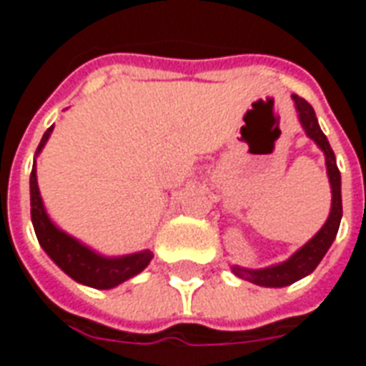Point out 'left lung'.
Returning a JSON list of instances; mask_svg holds the SVG:
<instances>
[{
    "label": "left lung",
    "mask_w": 366,
    "mask_h": 366,
    "mask_svg": "<svg viewBox=\"0 0 366 366\" xmlns=\"http://www.w3.org/2000/svg\"><path fill=\"white\" fill-rule=\"evenodd\" d=\"M294 104H296V112H298L300 123L306 131V135L314 141L325 154V167H327V176H330L331 184V212L327 222L323 223V227L314 237L307 241L306 245L298 249L292 254L288 261L274 264V267H267V269H243V267H231L233 274L249 280V282L259 284V286H269V288H282L288 284L296 282L300 278H304L310 272H314L315 267L320 264L331 243L335 241V235L339 231V223H341V215H343V204H341V174L335 164V154L331 151L327 137L323 135L320 129L317 117L312 105L307 104L304 97L292 96Z\"/></svg>",
    "instance_id": "obj_1"
}]
</instances>
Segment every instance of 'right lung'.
I'll return each instance as SVG.
<instances>
[{
    "label": "right lung",
    "mask_w": 366,
    "mask_h": 366,
    "mask_svg": "<svg viewBox=\"0 0 366 366\" xmlns=\"http://www.w3.org/2000/svg\"><path fill=\"white\" fill-rule=\"evenodd\" d=\"M52 127L46 129L41 144L36 147V154L43 151V147L52 133ZM29 184H31V222L35 227L36 239L44 249V253L70 278H74L76 282L86 284L97 290H107L147 269V264L152 259L151 251H141V253L125 254V257H104L92 251L90 247L82 245L78 239L70 237L68 233L59 229L44 209L39 184H36V164H33Z\"/></svg>",
    "instance_id": "1"
}]
</instances>
